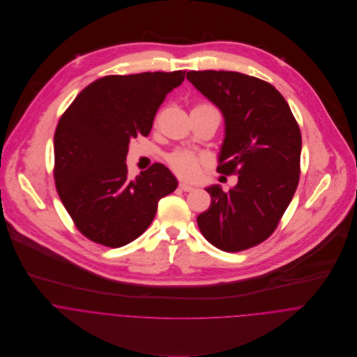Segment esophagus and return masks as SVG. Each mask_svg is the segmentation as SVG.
<instances>
[{"label": "esophagus", "instance_id": "34e87169", "mask_svg": "<svg viewBox=\"0 0 357 357\" xmlns=\"http://www.w3.org/2000/svg\"><path fill=\"white\" fill-rule=\"evenodd\" d=\"M180 190H183V191H185V192H190V191H194V187L192 185H190V184H187V183H180Z\"/></svg>", "mask_w": 357, "mask_h": 357}]
</instances>
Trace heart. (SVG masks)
<instances>
[{
	"mask_svg": "<svg viewBox=\"0 0 357 357\" xmlns=\"http://www.w3.org/2000/svg\"><path fill=\"white\" fill-rule=\"evenodd\" d=\"M199 107L201 108H211L208 105H199ZM167 160H169V165L172 166V169L181 177L191 178V177H195L199 172V159L194 153H187V151H176V153L169 155Z\"/></svg>",
	"mask_w": 357,
	"mask_h": 357,
	"instance_id": "heart-1",
	"label": "heart"
}]
</instances>
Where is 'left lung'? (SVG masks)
I'll return each instance as SVG.
<instances>
[{"label":"left lung","mask_w":357,"mask_h":357,"mask_svg":"<svg viewBox=\"0 0 357 357\" xmlns=\"http://www.w3.org/2000/svg\"><path fill=\"white\" fill-rule=\"evenodd\" d=\"M187 79L224 116L218 172L238 174L224 192L206 187L210 207L197 218L224 252L264 242L278 227L300 180L301 132L284 98L268 82L235 71H188Z\"/></svg>","instance_id":"obj_1"}]
</instances>
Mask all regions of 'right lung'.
Here are the masks:
<instances>
[{
    "mask_svg": "<svg viewBox=\"0 0 357 357\" xmlns=\"http://www.w3.org/2000/svg\"><path fill=\"white\" fill-rule=\"evenodd\" d=\"M184 74L102 77L61 115L53 139L56 190L88 239L108 248L133 242L153 222L158 202L177 188L162 163L130 180L125 162L130 140L149 136L159 105Z\"/></svg>",
    "mask_w": 357,
    "mask_h": 357,
    "instance_id": "1",
    "label": "right lung"
}]
</instances>
